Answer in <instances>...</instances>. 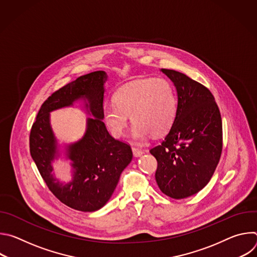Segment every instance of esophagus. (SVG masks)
<instances>
[{
    "label": "esophagus",
    "instance_id": "obj_1",
    "mask_svg": "<svg viewBox=\"0 0 257 257\" xmlns=\"http://www.w3.org/2000/svg\"><path fill=\"white\" fill-rule=\"evenodd\" d=\"M132 152H133V155H134L135 158H139L144 154V151H141V150H138V149H135V148L132 149Z\"/></svg>",
    "mask_w": 257,
    "mask_h": 257
}]
</instances>
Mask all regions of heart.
I'll list each match as a JSON object with an SVG mask.
<instances>
[{
	"instance_id": "b5f03b06",
	"label": "heart",
	"mask_w": 257,
	"mask_h": 257,
	"mask_svg": "<svg viewBox=\"0 0 257 257\" xmlns=\"http://www.w3.org/2000/svg\"><path fill=\"white\" fill-rule=\"evenodd\" d=\"M177 113V96L170 81L144 78L122 86L114 95V104L103 109L102 117L114 137L124 136L129 117L134 124L132 137L142 142L151 134L160 136L172 127Z\"/></svg>"
}]
</instances>
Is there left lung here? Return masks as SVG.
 I'll use <instances>...</instances> for the list:
<instances>
[{"label": "left lung", "mask_w": 257, "mask_h": 257, "mask_svg": "<svg viewBox=\"0 0 257 257\" xmlns=\"http://www.w3.org/2000/svg\"><path fill=\"white\" fill-rule=\"evenodd\" d=\"M177 91V113L161 145L150 153L158 161L156 181L175 199L203 189L211 179L223 149L222 118L211 92L175 70L161 69Z\"/></svg>", "instance_id": "1"}]
</instances>
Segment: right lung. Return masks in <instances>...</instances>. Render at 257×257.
Here are the masks:
<instances>
[{"mask_svg":"<svg viewBox=\"0 0 257 257\" xmlns=\"http://www.w3.org/2000/svg\"><path fill=\"white\" fill-rule=\"evenodd\" d=\"M106 80L104 71H95L63 86L43 103L30 131V155L49 189L63 203L80 211L98 210L109 200L133 157L130 146L109 135L102 121ZM78 101L92 117L87 119L86 133L75 143L60 145L50 125V113ZM59 158L70 163V182H61L54 176L52 164Z\"/></svg>","mask_w":257,"mask_h":257,"instance_id":"add662e5","label":"right lung"}]
</instances>
